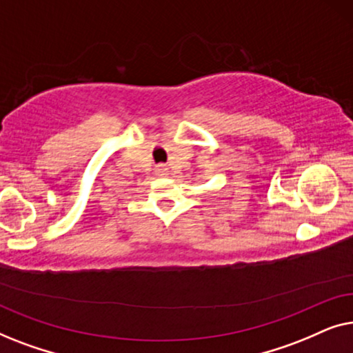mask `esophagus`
Returning <instances> with one entry per match:
<instances>
[{
    "instance_id": "34e87169",
    "label": "esophagus",
    "mask_w": 353,
    "mask_h": 353,
    "mask_svg": "<svg viewBox=\"0 0 353 353\" xmlns=\"http://www.w3.org/2000/svg\"><path fill=\"white\" fill-rule=\"evenodd\" d=\"M157 172H159V175H167V168L163 167V165H161L157 168Z\"/></svg>"
}]
</instances>
